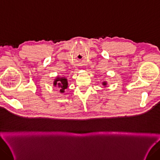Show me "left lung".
<instances>
[{"label": "left lung", "instance_id": "obj_1", "mask_svg": "<svg viewBox=\"0 0 160 160\" xmlns=\"http://www.w3.org/2000/svg\"><path fill=\"white\" fill-rule=\"evenodd\" d=\"M102 85L104 87H106V86H107V82H106V81H103V82H102Z\"/></svg>", "mask_w": 160, "mask_h": 160}]
</instances>
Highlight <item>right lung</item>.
I'll return each instance as SVG.
<instances>
[{
    "label": "right lung",
    "instance_id": "1",
    "mask_svg": "<svg viewBox=\"0 0 160 160\" xmlns=\"http://www.w3.org/2000/svg\"><path fill=\"white\" fill-rule=\"evenodd\" d=\"M54 87L59 88L61 93H64L65 90L68 87V78L63 76H57L53 82Z\"/></svg>",
    "mask_w": 160,
    "mask_h": 160
}]
</instances>
